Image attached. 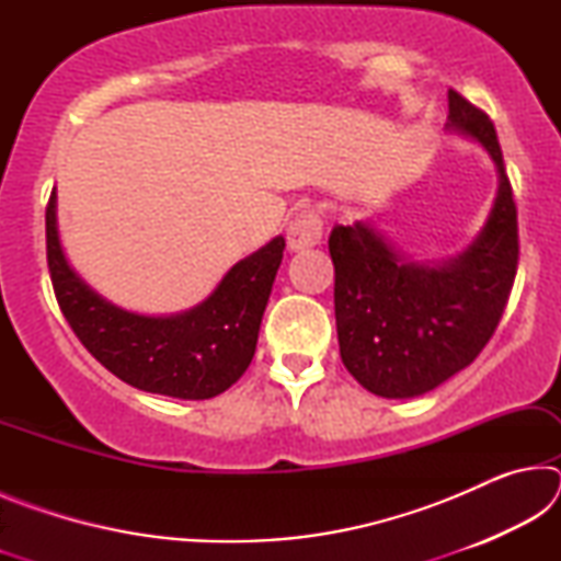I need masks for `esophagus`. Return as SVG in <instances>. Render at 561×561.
I'll use <instances>...</instances> for the list:
<instances>
[{
    "mask_svg": "<svg viewBox=\"0 0 561 561\" xmlns=\"http://www.w3.org/2000/svg\"><path fill=\"white\" fill-rule=\"evenodd\" d=\"M321 242V217L314 210H301L287 227V244L291 252L309 250Z\"/></svg>",
    "mask_w": 561,
    "mask_h": 561,
    "instance_id": "obj_1",
    "label": "esophagus"
}]
</instances>
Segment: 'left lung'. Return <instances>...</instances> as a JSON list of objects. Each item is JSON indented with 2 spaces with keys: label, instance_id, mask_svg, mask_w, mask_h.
Instances as JSON below:
<instances>
[{
  "label": "left lung",
  "instance_id": "left-lung-1",
  "mask_svg": "<svg viewBox=\"0 0 561 561\" xmlns=\"http://www.w3.org/2000/svg\"><path fill=\"white\" fill-rule=\"evenodd\" d=\"M445 128L478 140L500 178L468 250L423 264L368 222L336 225L329 237L341 360L366 391L383 398L423 396L470 366L495 334L515 284L517 207L495 126L450 89Z\"/></svg>",
  "mask_w": 561,
  "mask_h": 561
}]
</instances>
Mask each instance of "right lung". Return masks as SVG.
Returning <instances> with one entry per match:
<instances>
[{
	"label": "right lung",
	"mask_w": 561,
	"mask_h": 561,
	"mask_svg": "<svg viewBox=\"0 0 561 561\" xmlns=\"http://www.w3.org/2000/svg\"><path fill=\"white\" fill-rule=\"evenodd\" d=\"M282 254L284 237H274L237 262L197 307L173 317L133 314L71 270L56 225V190L46 205V262L66 321L113 376L148 393L205 401L247 371Z\"/></svg>",
	"instance_id": "right-lung-1"
}]
</instances>
